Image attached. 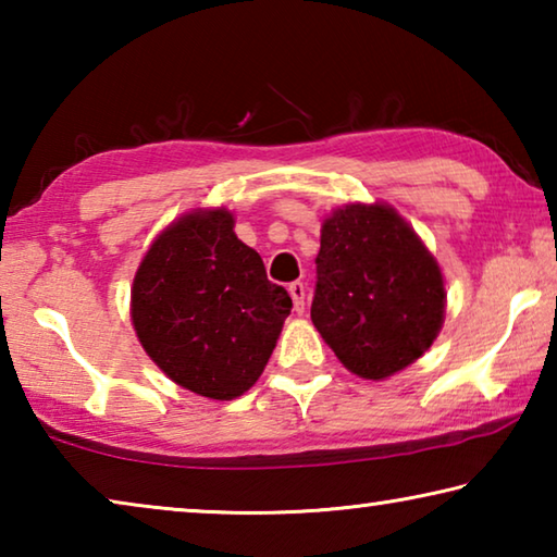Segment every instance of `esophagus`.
Wrapping results in <instances>:
<instances>
[{"instance_id":"1","label":"esophagus","mask_w":557,"mask_h":557,"mask_svg":"<svg viewBox=\"0 0 557 557\" xmlns=\"http://www.w3.org/2000/svg\"><path fill=\"white\" fill-rule=\"evenodd\" d=\"M289 295H292V301H295V312H297V314L305 312V295H307L305 285H301V282H292V285H289Z\"/></svg>"}]
</instances>
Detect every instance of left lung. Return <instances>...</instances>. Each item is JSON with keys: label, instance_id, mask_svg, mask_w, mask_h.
I'll return each instance as SVG.
<instances>
[{"label": "left lung", "instance_id": "8db88e82", "mask_svg": "<svg viewBox=\"0 0 557 557\" xmlns=\"http://www.w3.org/2000/svg\"><path fill=\"white\" fill-rule=\"evenodd\" d=\"M437 260L398 211L348 203L322 223L312 322L348 371L381 381L428 351L445 322Z\"/></svg>", "mask_w": 557, "mask_h": 557}]
</instances>
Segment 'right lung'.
<instances>
[{"instance_id":"1","label":"right lung","mask_w":557,"mask_h":557,"mask_svg":"<svg viewBox=\"0 0 557 557\" xmlns=\"http://www.w3.org/2000/svg\"><path fill=\"white\" fill-rule=\"evenodd\" d=\"M225 209L191 211L157 235L132 282V324L182 388L233 400L265 371L292 309Z\"/></svg>"}]
</instances>
